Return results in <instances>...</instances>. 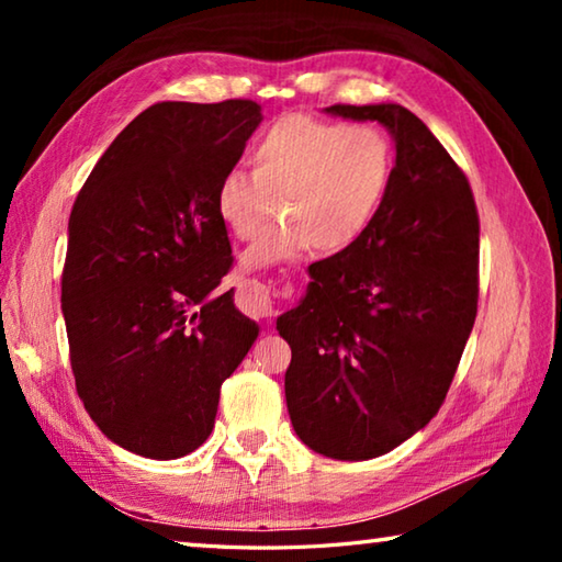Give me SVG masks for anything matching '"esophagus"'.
<instances>
[{
    "instance_id": "34e87169",
    "label": "esophagus",
    "mask_w": 562,
    "mask_h": 562,
    "mask_svg": "<svg viewBox=\"0 0 562 562\" xmlns=\"http://www.w3.org/2000/svg\"><path fill=\"white\" fill-rule=\"evenodd\" d=\"M237 307L250 317H265L270 312V292L258 280H243L240 294H237Z\"/></svg>"
}]
</instances>
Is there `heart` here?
Wrapping results in <instances>:
<instances>
[{"label": "heart", "instance_id": "b5f03b06", "mask_svg": "<svg viewBox=\"0 0 562 562\" xmlns=\"http://www.w3.org/2000/svg\"><path fill=\"white\" fill-rule=\"evenodd\" d=\"M255 173L233 168L217 186L223 223L250 240L280 211L245 265L292 258L312 243L319 252L359 240L382 207L394 178V146L376 126H347L312 116H284L252 148Z\"/></svg>", "mask_w": 562, "mask_h": 562}]
</instances>
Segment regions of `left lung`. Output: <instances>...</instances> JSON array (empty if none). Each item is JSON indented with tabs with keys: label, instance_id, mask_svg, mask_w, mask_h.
Wrapping results in <instances>:
<instances>
[{
	"label": "left lung",
	"instance_id": "left-lung-1",
	"mask_svg": "<svg viewBox=\"0 0 562 562\" xmlns=\"http://www.w3.org/2000/svg\"><path fill=\"white\" fill-rule=\"evenodd\" d=\"M327 113L382 123L396 164L372 225L310 265L307 294L278 319L292 349L284 396L312 451L367 461L424 429L449 394L479 310V211L469 178L408 109Z\"/></svg>",
	"mask_w": 562,
	"mask_h": 562
}]
</instances>
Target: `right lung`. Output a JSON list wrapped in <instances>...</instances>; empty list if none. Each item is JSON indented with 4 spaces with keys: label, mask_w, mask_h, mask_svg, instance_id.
Returning a JSON list of instances; mask_svg holds the SVG:
<instances>
[{
    "label": "right lung",
    "mask_w": 562,
    "mask_h": 562,
    "mask_svg": "<svg viewBox=\"0 0 562 562\" xmlns=\"http://www.w3.org/2000/svg\"><path fill=\"white\" fill-rule=\"evenodd\" d=\"M260 121L250 99L154 103L71 207L61 312L76 392L113 443L146 459L211 436L221 386L258 339L233 290L217 292L233 268L217 186Z\"/></svg>",
    "instance_id": "right-lung-1"
}]
</instances>
